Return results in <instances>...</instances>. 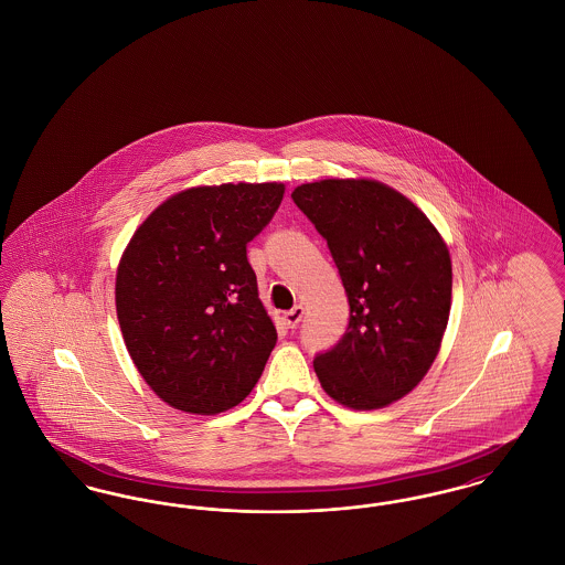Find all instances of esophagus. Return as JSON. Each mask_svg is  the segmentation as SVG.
Here are the masks:
<instances>
[{
  "label": "esophagus",
  "instance_id": "1",
  "mask_svg": "<svg viewBox=\"0 0 565 565\" xmlns=\"http://www.w3.org/2000/svg\"><path fill=\"white\" fill-rule=\"evenodd\" d=\"M301 317H303V308L301 306H294L291 310H287L282 315V321H285V326L296 329L299 326V321H301Z\"/></svg>",
  "mask_w": 565,
  "mask_h": 565
}]
</instances>
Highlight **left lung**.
Returning <instances> with one entry per match:
<instances>
[{
	"label": "left lung",
	"mask_w": 565,
	"mask_h": 565,
	"mask_svg": "<svg viewBox=\"0 0 565 565\" xmlns=\"http://www.w3.org/2000/svg\"><path fill=\"white\" fill-rule=\"evenodd\" d=\"M291 198L327 239L351 306L344 335L315 356L321 386L355 411L388 406L440 351L452 291L445 239L408 198L376 180L308 182Z\"/></svg>",
	"instance_id": "8db88e82"
}]
</instances>
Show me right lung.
I'll return each instance as SVG.
<instances>
[{
	"mask_svg": "<svg viewBox=\"0 0 565 565\" xmlns=\"http://www.w3.org/2000/svg\"><path fill=\"white\" fill-rule=\"evenodd\" d=\"M285 184L195 186L136 230L117 269V317L147 385L170 406L216 415L257 385L276 327L246 259Z\"/></svg>",
	"mask_w": 565,
	"mask_h": 565,
	"instance_id": "right-lung-1",
	"label": "right lung"
}]
</instances>
